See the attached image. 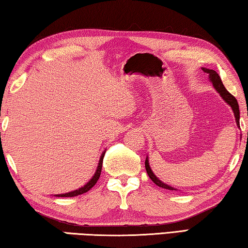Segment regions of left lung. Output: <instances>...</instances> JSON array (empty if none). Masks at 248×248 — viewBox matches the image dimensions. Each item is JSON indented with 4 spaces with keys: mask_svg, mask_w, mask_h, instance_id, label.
Masks as SVG:
<instances>
[{
    "mask_svg": "<svg viewBox=\"0 0 248 248\" xmlns=\"http://www.w3.org/2000/svg\"><path fill=\"white\" fill-rule=\"evenodd\" d=\"M202 70H204V72L208 73L209 79L213 82V86L215 87L217 91H218V93L221 95V98H223L224 100L232 107V111H234V114H235L236 123H237V124H239V107H238V102H237V100H236V98L232 94H231L230 92L227 91V89L224 87V84H223V82H221L220 77L218 76V73H217L216 71H214V70H209V69H205V68H202ZM145 166H146V170H147L148 176H149V178L153 180V182L156 184L157 186H159L161 188H165V189L175 190V188H172L170 186H168V185H166L162 182H160V180L158 179L156 176H155V173L153 172V170H151L150 167H149V161H148L147 158H146V161H145Z\"/></svg>",
    "mask_w": 248,
    "mask_h": 248,
    "instance_id": "obj_1",
    "label": "left lung"
}]
</instances>
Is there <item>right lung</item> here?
I'll return each instance as SVG.
<instances>
[{
	"label": "right lung",
	"instance_id": "1",
	"mask_svg": "<svg viewBox=\"0 0 248 248\" xmlns=\"http://www.w3.org/2000/svg\"><path fill=\"white\" fill-rule=\"evenodd\" d=\"M103 157H105V153L102 154V156H101V158H100V161H99V165H98V169H97V171H95L94 176L92 177V178L90 179V182H89L87 185H84L83 187H81V188H79V189H77V190L70 191V193H66V194H60V195H57L58 197H73V196H78V195L84 194V193H87L88 190H90L91 188L93 187L95 184H97L98 179H99V177H100L101 168H102Z\"/></svg>",
	"mask_w": 248,
	"mask_h": 248
}]
</instances>
